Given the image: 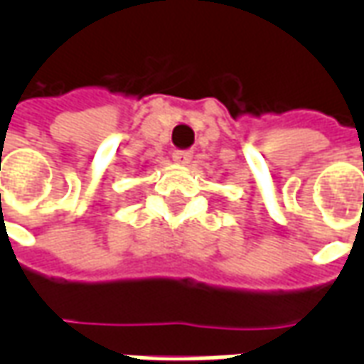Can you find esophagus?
I'll use <instances>...</instances> for the list:
<instances>
[{
  "instance_id": "1",
  "label": "esophagus",
  "mask_w": 364,
  "mask_h": 364,
  "mask_svg": "<svg viewBox=\"0 0 364 364\" xmlns=\"http://www.w3.org/2000/svg\"><path fill=\"white\" fill-rule=\"evenodd\" d=\"M191 159H193V150H175L173 151V161L179 166H187Z\"/></svg>"
}]
</instances>
